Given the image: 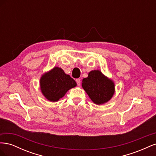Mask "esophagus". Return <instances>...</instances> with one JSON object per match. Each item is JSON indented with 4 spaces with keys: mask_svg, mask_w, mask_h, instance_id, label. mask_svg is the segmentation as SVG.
I'll use <instances>...</instances> for the list:
<instances>
[{
    "mask_svg": "<svg viewBox=\"0 0 156 156\" xmlns=\"http://www.w3.org/2000/svg\"><path fill=\"white\" fill-rule=\"evenodd\" d=\"M76 83H77V85H78V86H80V85H81V79H76Z\"/></svg>",
    "mask_w": 156,
    "mask_h": 156,
    "instance_id": "1",
    "label": "esophagus"
}]
</instances>
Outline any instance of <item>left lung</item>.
Listing matches in <instances>:
<instances>
[{
    "mask_svg": "<svg viewBox=\"0 0 156 156\" xmlns=\"http://www.w3.org/2000/svg\"><path fill=\"white\" fill-rule=\"evenodd\" d=\"M82 87L91 100L97 105L107 103L115 93V84L100 70L90 72L88 77L83 79Z\"/></svg>",
    "mask_w": 156,
    "mask_h": 156,
    "instance_id": "1",
    "label": "left lung"
}]
</instances>
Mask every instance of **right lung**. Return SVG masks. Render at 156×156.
<instances>
[{
    "mask_svg": "<svg viewBox=\"0 0 156 156\" xmlns=\"http://www.w3.org/2000/svg\"><path fill=\"white\" fill-rule=\"evenodd\" d=\"M40 84L43 95L52 102L58 101L69 89L77 86L75 80L58 67H55L42 75Z\"/></svg>",
    "mask_w": 156,
    "mask_h": 156,
    "instance_id": "1",
    "label": "right lung"
}]
</instances>
